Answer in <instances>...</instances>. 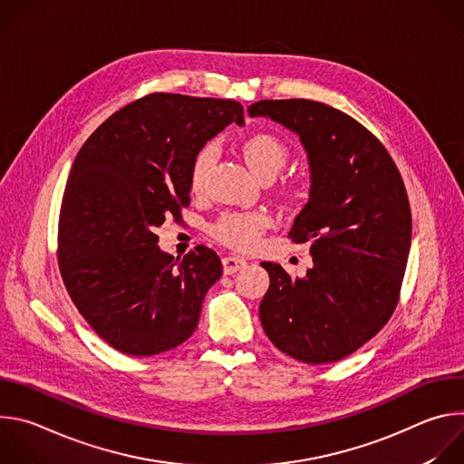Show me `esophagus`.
<instances>
[{"mask_svg":"<svg viewBox=\"0 0 464 464\" xmlns=\"http://www.w3.org/2000/svg\"><path fill=\"white\" fill-rule=\"evenodd\" d=\"M222 264H224V274H226V276H231V274H235V272H238V270H242V268L247 266V262H246L244 258L233 256V255L224 256V258H222Z\"/></svg>","mask_w":464,"mask_h":464,"instance_id":"esophagus-1","label":"esophagus"}]
</instances>
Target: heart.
Returning <instances> with one entry per match:
<instances>
[{"label":"heart","mask_w":464,"mask_h":464,"mask_svg":"<svg viewBox=\"0 0 464 464\" xmlns=\"http://www.w3.org/2000/svg\"><path fill=\"white\" fill-rule=\"evenodd\" d=\"M242 154L249 169L262 178H276L277 172L285 169L288 163L290 152L288 147L276 138L274 134H260L249 136L242 143ZM217 161V147L215 143H208L202 149H198L188 170V181L192 190H202L211 167ZM268 217L262 213H227L220 217L211 226V235L237 249H249L255 246L260 233L266 229Z\"/></svg>","instance_id":"b5f03b06"}]
</instances>
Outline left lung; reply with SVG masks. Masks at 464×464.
<instances>
[{
  "label": "left lung",
  "instance_id": "obj_1",
  "mask_svg": "<svg viewBox=\"0 0 464 464\" xmlns=\"http://www.w3.org/2000/svg\"><path fill=\"white\" fill-rule=\"evenodd\" d=\"M247 111L295 131L312 181L288 237L310 242L314 266L292 279L281 264H260L270 274L262 328L299 362H338L376 336L399 303L411 246L402 176L371 131L333 106L285 99Z\"/></svg>",
  "mask_w": 464,
  "mask_h": 464
}]
</instances>
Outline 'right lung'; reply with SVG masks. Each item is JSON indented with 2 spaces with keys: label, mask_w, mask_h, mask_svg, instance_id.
Returning a JSON list of instances; mask_svg holds the SVG:
<instances>
[{
  "label": "right lung",
  "mask_w": 464,
  "mask_h": 464,
  "mask_svg": "<svg viewBox=\"0 0 464 464\" xmlns=\"http://www.w3.org/2000/svg\"><path fill=\"white\" fill-rule=\"evenodd\" d=\"M237 101L150 93L110 115L79 150L58 218V266L95 333L128 356L181 345L220 279V256L196 246L181 260L156 229L190 202V161L227 124Z\"/></svg>",
  "instance_id": "right-lung-1"
}]
</instances>
